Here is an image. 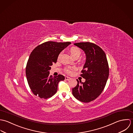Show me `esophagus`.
<instances>
[{
	"instance_id": "esophagus-1",
	"label": "esophagus",
	"mask_w": 133,
	"mask_h": 133,
	"mask_svg": "<svg viewBox=\"0 0 133 133\" xmlns=\"http://www.w3.org/2000/svg\"><path fill=\"white\" fill-rule=\"evenodd\" d=\"M65 80L69 81V80H71V78L70 77H65Z\"/></svg>"
}]
</instances>
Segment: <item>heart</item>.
Returning a JSON list of instances; mask_svg holds the SVG:
<instances>
[{
	"label": "heart",
	"mask_w": 133,
	"mask_h": 133,
	"mask_svg": "<svg viewBox=\"0 0 133 133\" xmlns=\"http://www.w3.org/2000/svg\"><path fill=\"white\" fill-rule=\"evenodd\" d=\"M70 52L71 53V55L74 58H76L77 57L80 56L81 53V51L80 49L78 47H72L71 48V49L70 50ZM74 69H75V68L68 67L65 69V71L66 73H67L68 74H71L72 73Z\"/></svg>",
	"instance_id": "obj_1"
}]
</instances>
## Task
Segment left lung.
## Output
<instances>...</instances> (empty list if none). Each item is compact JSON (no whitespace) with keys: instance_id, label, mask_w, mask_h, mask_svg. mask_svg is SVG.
<instances>
[{"instance_id":"1","label":"left lung","mask_w":133,"mask_h":133,"mask_svg":"<svg viewBox=\"0 0 133 133\" xmlns=\"http://www.w3.org/2000/svg\"><path fill=\"white\" fill-rule=\"evenodd\" d=\"M74 45L86 55V62L81 76L85 82L77 79V85L72 88V94L78 100L88 103L95 100L103 91L109 76V67L104 51L98 45L90 42Z\"/></svg>"}]
</instances>
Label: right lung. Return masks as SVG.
Returning a JSON list of instances; mask_svg holds the SVG:
<instances>
[{
	"label": "right lung",
	"mask_w": 133,
	"mask_h": 133,
	"mask_svg": "<svg viewBox=\"0 0 133 133\" xmlns=\"http://www.w3.org/2000/svg\"><path fill=\"white\" fill-rule=\"evenodd\" d=\"M70 42H46L37 46L30 54L27 62L26 74L29 86L34 95L41 99H48L55 94L59 81L64 76H50L51 66L57 62L60 52Z\"/></svg>",
	"instance_id": "1"
}]
</instances>
